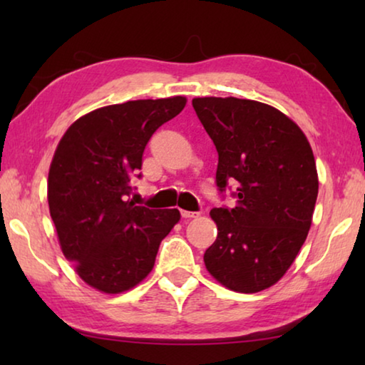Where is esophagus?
I'll list each match as a JSON object with an SVG mask.
<instances>
[{"label": "esophagus", "mask_w": 365, "mask_h": 365, "mask_svg": "<svg viewBox=\"0 0 365 365\" xmlns=\"http://www.w3.org/2000/svg\"><path fill=\"white\" fill-rule=\"evenodd\" d=\"M180 214H182L183 219H195V217H197V215H200V212H193V211H182Z\"/></svg>", "instance_id": "1"}]
</instances>
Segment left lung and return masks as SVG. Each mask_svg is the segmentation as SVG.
Wrapping results in <instances>:
<instances>
[{"mask_svg":"<svg viewBox=\"0 0 365 365\" xmlns=\"http://www.w3.org/2000/svg\"><path fill=\"white\" fill-rule=\"evenodd\" d=\"M193 108L219 153V191L233 183L237 200L211 211L217 238L206 269L233 292H262L285 275L312 224L319 178L311 145L269 104L207 96Z\"/></svg>","mask_w":365,"mask_h":365,"instance_id":"left-lung-1","label":"left lung"}]
</instances>
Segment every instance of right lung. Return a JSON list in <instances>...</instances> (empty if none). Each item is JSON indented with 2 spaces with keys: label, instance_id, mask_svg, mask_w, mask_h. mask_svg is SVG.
Listing matches in <instances>:
<instances>
[{
  "label": "right lung",
  "instance_id": "right-lung-1",
  "mask_svg": "<svg viewBox=\"0 0 365 365\" xmlns=\"http://www.w3.org/2000/svg\"><path fill=\"white\" fill-rule=\"evenodd\" d=\"M185 104L183 96L110 104L80 117L59 141L48 174L49 214L66 259L100 292L138 285L180 220L178 209H148L127 196L148 141Z\"/></svg>",
  "mask_w": 365,
  "mask_h": 365
}]
</instances>
